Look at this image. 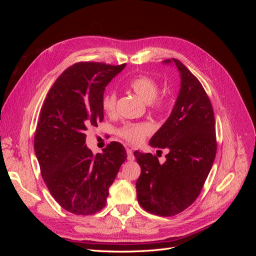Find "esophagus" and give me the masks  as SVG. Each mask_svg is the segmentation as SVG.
I'll return each mask as SVG.
<instances>
[{
  "instance_id": "esophagus-1",
  "label": "esophagus",
  "mask_w": 256,
  "mask_h": 256,
  "mask_svg": "<svg viewBox=\"0 0 256 256\" xmlns=\"http://www.w3.org/2000/svg\"><path fill=\"white\" fill-rule=\"evenodd\" d=\"M127 159H128L129 161H134V156L132 150L127 148Z\"/></svg>"
}]
</instances>
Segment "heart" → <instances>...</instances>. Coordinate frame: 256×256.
Listing matches in <instances>:
<instances>
[{
    "instance_id": "1",
    "label": "heart",
    "mask_w": 256,
    "mask_h": 256,
    "mask_svg": "<svg viewBox=\"0 0 256 256\" xmlns=\"http://www.w3.org/2000/svg\"><path fill=\"white\" fill-rule=\"evenodd\" d=\"M129 88L134 94L140 97L144 102L150 104V106L158 111L164 109L166 102L162 99H157V94L159 86L157 81H154L148 76H138L131 79L128 82ZM102 109L106 113H112L115 109L116 104V92L114 90L106 92L102 100ZM150 126L145 122H136V124H125L122 128L118 129V136L126 141L138 143L150 132Z\"/></svg>"
}]
</instances>
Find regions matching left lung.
<instances>
[{
  "mask_svg": "<svg viewBox=\"0 0 256 256\" xmlns=\"http://www.w3.org/2000/svg\"><path fill=\"white\" fill-rule=\"evenodd\" d=\"M174 65L180 88L168 118L152 136L150 145L166 148L164 164L152 154L134 152L141 166L136 196L150 214L171 216L184 212L198 196L210 172L216 152L214 110L202 84L182 62Z\"/></svg>",
  "mask_w": 256,
  "mask_h": 256,
  "instance_id": "1",
  "label": "left lung"
}]
</instances>
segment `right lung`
<instances>
[{
    "instance_id": "add662e5",
    "label": "right lung",
    "mask_w": 256,
    "mask_h": 256,
    "mask_svg": "<svg viewBox=\"0 0 256 256\" xmlns=\"http://www.w3.org/2000/svg\"><path fill=\"white\" fill-rule=\"evenodd\" d=\"M125 66L72 65L54 82L40 110L34 138L36 158L51 196L72 214L102 210L127 158L118 142L96 154L85 144V131L104 120L106 86Z\"/></svg>"
}]
</instances>
